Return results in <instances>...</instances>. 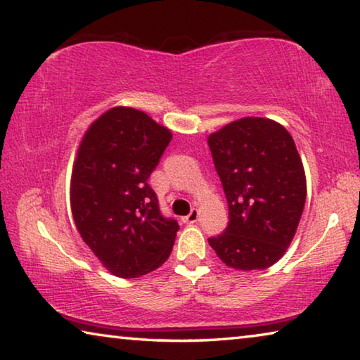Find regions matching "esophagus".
<instances>
[{
    "label": "esophagus",
    "mask_w": 360,
    "mask_h": 360,
    "mask_svg": "<svg viewBox=\"0 0 360 360\" xmlns=\"http://www.w3.org/2000/svg\"><path fill=\"white\" fill-rule=\"evenodd\" d=\"M198 214H200V211L193 208L191 212H188V214H187L186 217H182V221L187 222V224H193V222H197Z\"/></svg>",
    "instance_id": "34e87169"
}]
</instances>
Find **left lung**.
Wrapping results in <instances>:
<instances>
[{"label": "left lung", "instance_id": "obj_1", "mask_svg": "<svg viewBox=\"0 0 360 360\" xmlns=\"http://www.w3.org/2000/svg\"><path fill=\"white\" fill-rule=\"evenodd\" d=\"M229 203V225L210 246L235 270H264L283 257L300 222L307 178L281 124L243 117L208 136Z\"/></svg>", "mask_w": 360, "mask_h": 360}]
</instances>
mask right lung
Returning a JSON list of instances; mask_svg holds the SVG:
<instances>
[{"label": "right lung", "instance_id": "add662e5", "mask_svg": "<svg viewBox=\"0 0 360 360\" xmlns=\"http://www.w3.org/2000/svg\"><path fill=\"white\" fill-rule=\"evenodd\" d=\"M172 136L146 112L117 106L89 127L79 146L72 217L85 245L119 278L154 271L172 254L179 225L162 216L148 182Z\"/></svg>", "mask_w": 360, "mask_h": 360}]
</instances>
